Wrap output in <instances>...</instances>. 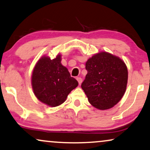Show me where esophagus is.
Returning <instances> with one entry per match:
<instances>
[{
	"label": "esophagus",
	"mask_w": 150,
	"mask_h": 150,
	"mask_svg": "<svg viewBox=\"0 0 150 150\" xmlns=\"http://www.w3.org/2000/svg\"><path fill=\"white\" fill-rule=\"evenodd\" d=\"M76 80L78 81V82H79V85H81V84L82 83V82H83V79H82L81 77H77Z\"/></svg>",
	"instance_id": "obj_1"
}]
</instances>
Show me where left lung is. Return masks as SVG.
Here are the masks:
<instances>
[{
	"label": "left lung",
	"mask_w": 150,
	"mask_h": 150,
	"mask_svg": "<svg viewBox=\"0 0 150 150\" xmlns=\"http://www.w3.org/2000/svg\"><path fill=\"white\" fill-rule=\"evenodd\" d=\"M85 68L87 74L81 87L90 104L100 110L108 109L117 104L128 83V69L124 61L102 52L88 59Z\"/></svg>",
	"instance_id": "1"
}]
</instances>
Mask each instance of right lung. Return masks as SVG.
Segmentation results:
<instances>
[{
	"mask_svg": "<svg viewBox=\"0 0 150 150\" xmlns=\"http://www.w3.org/2000/svg\"><path fill=\"white\" fill-rule=\"evenodd\" d=\"M61 55L54 59L43 57L36 63L32 74V87L37 98L55 107L63 103L79 83L61 65Z\"/></svg>",
	"mask_w": 150,
	"mask_h": 150,
	"instance_id": "1",
	"label": "right lung"
}]
</instances>
